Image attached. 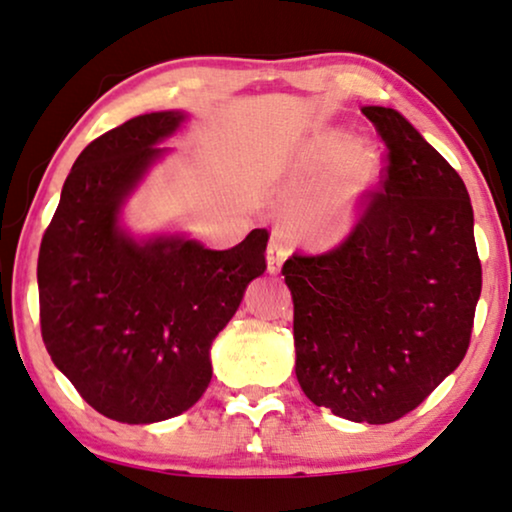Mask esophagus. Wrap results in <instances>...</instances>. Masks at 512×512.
Masks as SVG:
<instances>
[{
  "instance_id": "esophagus-1",
  "label": "esophagus",
  "mask_w": 512,
  "mask_h": 512,
  "mask_svg": "<svg viewBox=\"0 0 512 512\" xmlns=\"http://www.w3.org/2000/svg\"><path fill=\"white\" fill-rule=\"evenodd\" d=\"M288 252H290V248H288L286 238L278 236V234L271 238L269 250H267V267H269L271 274H278V271H281V264L286 262Z\"/></svg>"
}]
</instances>
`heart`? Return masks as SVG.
I'll use <instances>...</instances> for the list:
<instances>
[{"mask_svg": "<svg viewBox=\"0 0 512 512\" xmlns=\"http://www.w3.org/2000/svg\"><path fill=\"white\" fill-rule=\"evenodd\" d=\"M378 167V153L371 144L357 141L349 146V137L338 129L309 139L293 165V193L297 196L293 226L297 236L314 248L340 243L357 224L361 203L378 177Z\"/></svg>", "mask_w": 512, "mask_h": 512, "instance_id": "1", "label": "heart"}]
</instances>
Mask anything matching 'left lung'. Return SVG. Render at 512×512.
<instances>
[{"mask_svg":"<svg viewBox=\"0 0 512 512\" xmlns=\"http://www.w3.org/2000/svg\"><path fill=\"white\" fill-rule=\"evenodd\" d=\"M361 113L387 146L380 189L338 248L293 257L295 375L354 423L399 420L456 371L482 293L472 205L458 172L404 115Z\"/></svg>","mask_w":512,"mask_h":512,"instance_id":"left-lung-1","label":"left lung"}]
</instances>
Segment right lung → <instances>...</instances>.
Segmentation results:
<instances>
[{
    "label": "right lung",
    "instance_id": "add662e5",
    "mask_svg": "<svg viewBox=\"0 0 512 512\" xmlns=\"http://www.w3.org/2000/svg\"><path fill=\"white\" fill-rule=\"evenodd\" d=\"M184 113H146L77 155L37 260L47 352L92 409L118 423L179 416L208 390L210 345L267 269V229L231 250L184 236L137 241L120 208Z\"/></svg>",
    "mask_w": 512,
    "mask_h": 512
}]
</instances>
